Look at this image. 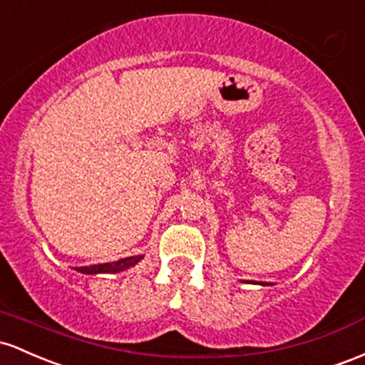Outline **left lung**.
Returning <instances> with one entry per match:
<instances>
[{"instance_id":"obj_1","label":"left lung","mask_w":365,"mask_h":365,"mask_svg":"<svg viewBox=\"0 0 365 365\" xmlns=\"http://www.w3.org/2000/svg\"><path fill=\"white\" fill-rule=\"evenodd\" d=\"M267 284H269V282H267Z\"/></svg>"}]
</instances>
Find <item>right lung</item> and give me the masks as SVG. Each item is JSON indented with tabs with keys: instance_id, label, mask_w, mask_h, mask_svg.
Wrapping results in <instances>:
<instances>
[{
	"instance_id": "obj_1",
	"label": "right lung",
	"mask_w": 365,
	"mask_h": 365,
	"mask_svg": "<svg viewBox=\"0 0 365 365\" xmlns=\"http://www.w3.org/2000/svg\"><path fill=\"white\" fill-rule=\"evenodd\" d=\"M145 255H136V257H128V259H122L118 262H112V264H100V265H91V267H77L76 271L83 274H110V272H122L125 269L136 265L139 260Z\"/></svg>"
}]
</instances>
